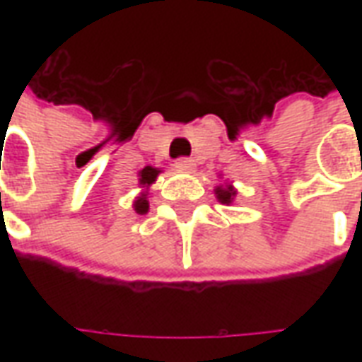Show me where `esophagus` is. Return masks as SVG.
<instances>
[{"label": "esophagus", "mask_w": 362, "mask_h": 362, "mask_svg": "<svg viewBox=\"0 0 362 362\" xmlns=\"http://www.w3.org/2000/svg\"><path fill=\"white\" fill-rule=\"evenodd\" d=\"M194 166H196V163H194L192 158H186V157L178 158V160L174 163V168H176V170H180V173H189V170H194Z\"/></svg>", "instance_id": "34e87169"}]
</instances>
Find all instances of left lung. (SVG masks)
Returning <instances> with one entry per match:
<instances>
[{"instance_id":"8db88e82","label":"left lung","mask_w":362,"mask_h":362,"mask_svg":"<svg viewBox=\"0 0 362 362\" xmlns=\"http://www.w3.org/2000/svg\"><path fill=\"white\" fill-rule=\"evenodd\" d=\"M215 196H217V199H219L221 204H233V199H235L236 196V189L230 186V184H227V186H217L215 188Z\"/></svg>"}]
</instances>
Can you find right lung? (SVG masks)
Instances as JSON below:
<instances>
[{"label": "right lung", "mask_w": 362, "mask_h": 362, "mask_svg": "<svg viewBox=\"0 0 362 362\" xmlns=\"http://www.w3.org/2000/svg\"><path fill=\"white\" fill-rule=\"evenodd\" d=\"M158 173H160V170L155 168V166H145L141 173H139V186H141V188H149L151 184L157 180ZM134 209L139 213V215H145V213L149 211V202H147V194H145V192L134 202Z\"/></svg>", "instance_id": "add662e5"}]
</instances>
